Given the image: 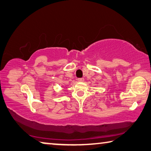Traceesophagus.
<instances>
[{"mask_svg": "<svg viewBox=\"0 0 151 151\" xmlns=\"http://www.w3.org/2000/svg\"><path fill=\"white\" fill-rule=\"evenodd\" d=\"M84 80L83 78H78V81H83Z\"/></svg>", "mask_w": 151, "mask_h": 151, "instance_id": "esophagus-1", "label": "esophagus"}]
</instances>
